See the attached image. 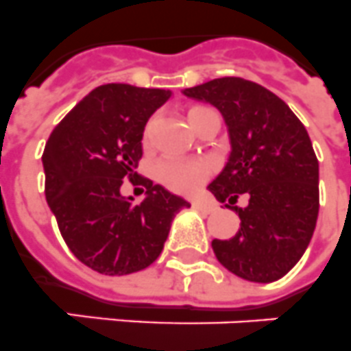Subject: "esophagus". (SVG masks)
I'll list each match as a JSON object with an SVG mask.
<instances>
[{
    "instance_id": "1",
    "label": "esophagus",
    "mask_w": 351,
    "mask_h": 351,
    "mask_svg": "<svg viewBox=\"0 0 351 351\" xmlns=\"http://www.w3.org/2000/svg\"><path fill=\"white\" fill-rule=\"evenodd\" d=\"M193 207L198 208V210H202V212H207V214H210V212L216 210V205H214V203L203 202V199H194Z\"/></svg>"
}]
</instances>
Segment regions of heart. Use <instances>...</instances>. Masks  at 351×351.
I'll list each match as a JSON object with an SVG mask.
<instances>
[{
  "label": "heart",
  "mask_w": 351,
  "mask_h": 351,
  "mask_svg": "<svg viewBox=\"0 0 351 351\" xmlns=\"http://www.w3.org/2000/svg\"><path fill=\"white\" fill-rule=\"evenodd\" d=\"M202 110H207L205 107H194L189 110V117L198 114ZM153 121H149L143 132V144L148 146L152 139ZM214 166L208 160H180V158H169L158 164L157 176L162 184L176 191V193H191L198 189L203 182L207 180Z\"/></svg>",
  "instance_id": "obj_1"
}]
</instances>
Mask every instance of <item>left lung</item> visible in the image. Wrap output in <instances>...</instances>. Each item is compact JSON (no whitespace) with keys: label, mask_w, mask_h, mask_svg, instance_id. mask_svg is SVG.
<instances>
[{"label":"left lung","mask_w":351,"mask_h":351,"mask_svg":"<svg viewBox=\"0 0 351 351\" xmlns=\"http://www.w3.org/2000/svg\"><path fill=\"white\" fill-rule=\"evenodd\" d=\"M182 93L214 105L230 135L228 162L208 191L239 214L241 228L212 241L217 261L244 280H278L305 253L319 212V164L305 126L276 94L237 76ZM241 193L246 208L234 205Z\"/></svg>","instance_id":"left-lung-1"}]
</instances>
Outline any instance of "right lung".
<instances>
[{
	"instance_id": "1",
	"label": "right lung",
	"mask_w": 351,
	"mask_h": 351,
	"mask_svg": "<svg viewBox=\"0 0 351 351\" xmlns=\"http://www.w3.org/2000/svg\"><path fill=\"white\" fill-rule=\"evenodd\" d=\"M171 90L99 85L55 126L43 153L46 199L76 258L101 275L121 276L157 261L184 198L135 173L143 132ZM125 178L143 184L141 204L125 199ZM144 193V191H143Z\"/></svg>"
}]
</instances>
